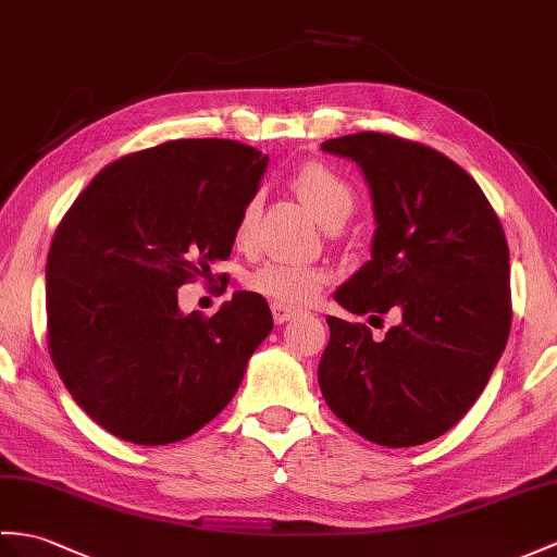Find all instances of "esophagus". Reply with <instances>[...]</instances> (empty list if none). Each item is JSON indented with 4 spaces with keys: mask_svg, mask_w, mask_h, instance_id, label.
<instances>
[{
    "mask_svg": "<svg viewBox=\"0 0 557 557\" xmlns=\"http://www.w3.org/2000/svg\"><path fill=\"white\" fill-rule=\"evenodd\" d=\"M271 314H274V321H276V323H286V321H290V319L297 314V309H295V307H288V305L274 302V305H271Z\"/></svg>",
    "mask_w": 557,
    "mask_h": 557,
    "instance_id": "34e87169",
    "label": "esophagus"
}]
</instances>
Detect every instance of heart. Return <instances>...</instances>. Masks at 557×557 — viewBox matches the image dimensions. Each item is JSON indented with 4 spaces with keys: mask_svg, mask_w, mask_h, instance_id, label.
Listing matches in <instances>:
<instances>
[{
    "mask_svg": "<svg viewBox=\"0 0 557 557\" xmlns=\"http://www.w3.org/2000/svg\"><path fill=\"white\" fill-rule=\"evenodd\" d=\"M295 188L329 228L343 226L357 208L355 188L349 186L345 176L337 174L333 168L323 165V162H307V165L295 174ZM260 194H252L243 202L234 226L236 246L248 248L252 243L257 222H260ZM329 281L331 271L325 267L300 264L288 260H267L250 271L248 288L278 305L302 307L314 302L319 293L329 286Z\"/></svg>",
    "mask_w": 557,
    "mask_h": 557,
    "instance_id": "heart-1",
    "label": "heart"
}]
</instances>
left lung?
<instances>
[{"mask_svg": "<svg viewBox=\"0 0 557 557\" xmlns=\"http://www.w3.org/2000/svg\"><path fill=\"white\" fill-rule=\"evenodd\" d=\"M371 186L373 260L335 293L351 314L399 323L383 341L329 317L319 385L331 411L381 446L425 444L478 401L504 355L512 305L504 226L472 176L425 144L381 132L323 141Z\"/></svg>", "mask_w": 557, "mask_h": 557, "instance_id": "8db88e82", "label": "left lung"}]
</instances>
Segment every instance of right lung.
Masks as SVG:
<instances>
[{
	"instance_id": "add662e5",
	"label": "right lung",
	"mask_w": 557,
	"mask_h": 557,
	"mask_svg": "<svg viewBox=\"0 0 557 557\" xmlns=\"http://www.w3.org/2000/svg\"><path fill=\"white\" fill-rule=\"evenodd\" d=\"M267 156L232 139H174L106 165L47 255V345L63 385L111 435L191 437L232 401L274 329L262 295L182 314L176 288L226 260Z\"/></svg>"
}]
</instances>
